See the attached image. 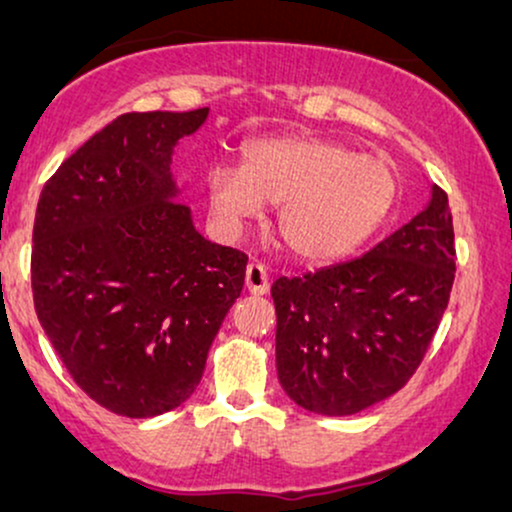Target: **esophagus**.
I'll return each mask as SVG.
<instances>
[{
	"instance_id": "34e87169",
	"label": "esophagus",
	"mask_w": 512,
	"mask_h": 512,
	"mask_svg": "<svg viewBox=\"0 0 512 512\" xmlns=\"http://www.w3.org/2000/svg\"><path fill=\"white\" fill-rule=\"evenodd\" d=\"M244 282H246V289H249V292L256 294V296H263V294L270 292L268 273H266V268L261 266V263H249V266H246Z\"/></svg>"
}]
</instances>
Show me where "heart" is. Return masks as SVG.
I'll return each instance as SVG.
<instances>
[{
    "mask_svg": "<svg viewBox=\"0 0 512 512\" xmlns=\"http://www.w3.org/2000/svg\"><path fill=\"white\" fill-rule=\"evenodd\" d=\"M208 216L225 235L277 206V237L304 263H332L349 256L380 230L399 197L389 161L356 154L342 142L292 135L246 144L242 166L208 168Z\"/></svg>",
    "mask_w": 512,
    "mask_h": 512,
    "instance_id": "obj_1",
    "label": "heart"
}]
</instances>
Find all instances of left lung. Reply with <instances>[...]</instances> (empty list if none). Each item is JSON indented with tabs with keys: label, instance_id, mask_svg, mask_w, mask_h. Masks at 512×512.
Returning a JSON list of instances; mask_svg holds the SVG:
<instances>
[{
	"label": "left lung",
	"instance_id": "obj_1",
	"mask_svg": "<svg viewBox=\"0 0 512 512\" xmlns=\"http://www.w3.org/2000/svg\"><path fill=\"white\" fill-rule=\"evenodd\" d=\"M456 275L449 197L349 263L280 277L273 294L282 389L318 415H353L396 394L422 363Z\"/></svg>",
	"mask_w": 512,
	"mask_h": 512
}]
</instances>
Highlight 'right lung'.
I'll return each instance as SVG.
<instances>
[{"label":"right lung","mask_w":512,"mask_h":512,"mask_svg":"<svg viewBox=\"0 0 512 512\" xmlns=\"http://www.w3.org/2000/svg\"><path fill=\"white\" fill-rule=\"evenodd\" d=\"M206 118L123 113L37 201V318L75 384L125 418H154L194 394L244 287L249 258L201 235L170 173L178 142Z\"/></svg>","instance_id":"add662e5"}]
</instances>
